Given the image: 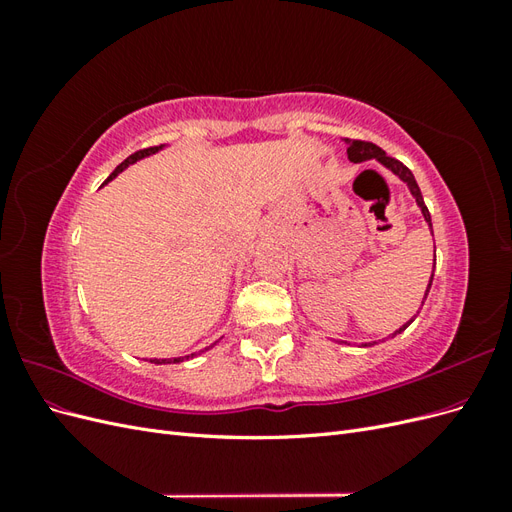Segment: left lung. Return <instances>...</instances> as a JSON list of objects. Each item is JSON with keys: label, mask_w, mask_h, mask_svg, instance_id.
Listing matches in <instances>:
<instances>
[{"label": "left lung", "mask_w": 512, "mask_h": 512, "mask_svg": "<svg viewBox=\"0 0 512 512\" xmlns=\"http://www.w3.org/2000/svg\"><path fill=\"white\" fill-rule=\"evenodd\" d=\"M346 145H348V160H350V162H367V160H376V162H380L384 168H389L395 177H399L401 181H404V183L408 185V190H410V194L414 196L416 205L421 207L423 218H425V222H427V226H429V230H431V235H433V228H431V215H429V211H427V207H425V200H423L421 188H418V183H416L414 175L410 173V168L401 164L399 160L386 156V153H384L378 145H374V143H367V141H350V138H346ZM433 269H436V254H433ZM431 282H433V271H431V277H429V284H427V290H425L423 303H425L427 294H429ZM414 318H416V316H414ZM414 318H410L406 324H401V327L393 333V337H395V335H399L401 331H406V329L410 327V322H414ZM374 344H376V342H374ZM374 344H363V346H374Z\"/></svg>", "instance_id": "1"}]
</instances>
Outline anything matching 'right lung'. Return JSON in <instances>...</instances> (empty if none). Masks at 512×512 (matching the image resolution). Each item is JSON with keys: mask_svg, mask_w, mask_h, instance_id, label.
I'll use <instances>...</instances> for the list:
<instances>
[{"mask_svg": "<svg viewBox=\"0 0 512 512\" xmlns=\"http://www.w3.org/2000/svg\"><path fill=\"white\" fill-rule=\"evenodd\" d=\"M164 149V145H160V147H149V149H141V151H136V153H132V156H128L126 160H123L113 173H111V177H108L104 183H108L111 179H115L119 173H123V170H126L130 164H134V162H138V160H143V158H149V156H153V153H158V151H162ZM205 350H209V348H205ZM203 350V352H205ZM196 356V352L194 354H188V356H177V359H153L151 363H156V365H164V363H181V361H185V359H194Z\"/></svg>", "mask_w": 512, "mask_h": 512, "instance_id": "add662e5", "label": "right lung"}]
</instances>
